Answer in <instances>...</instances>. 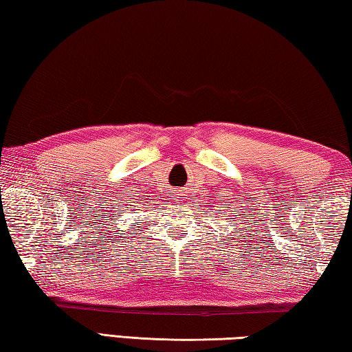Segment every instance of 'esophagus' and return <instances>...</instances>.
<instances>
[{
    "label": "esophagus",
    "instance_id": "obj_1",
    "mask_svg": "<svg viewBox=\"0 0 352 352\" xmlns=\"http://www.w3.org/2000/svg\"><path fill=\"white\" fill-rule=\"evenodd\" d=\"M184 195H186V190H184V188H176L175 192H173V199L181 201V198H182Z\"/></svg>",
    "mask_w": 352,
    "mask_h": 352
}]
</instances>
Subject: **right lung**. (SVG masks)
<instances>
[{"label":"right lung","instance_id":"1","mask_svg":"<svg viewBox=\"0 0 352 352\" xmlns=\"http://www.w3.org/2000/svg\"><path fill=\"white\" fill-rule=\"evenodd\" d=\"M126 208H129V207H126Z\"/></svg>","mask_w":352,"mask_h":352}]
</instances>
